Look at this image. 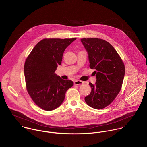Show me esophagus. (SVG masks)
I'll list each match as a JSON object with an SVG mask.
<instances>
[{
  "mask_svg": "<svg viewBox=\"0 0 147 147\" xmlns=\"http://www.w3.org/2000/svg\"><path fill=\"white\" fill-rule=\"evenodd\" d=\"M84 82L83 81H81L80 80H75L74 81V84L76 85H79V84H82Z\"/></svg>",
  "mask_w": 147,
  "mask_h": 147,
  "instance_id": "34e87169",
  "label": "esophagus"
}]
</instances>
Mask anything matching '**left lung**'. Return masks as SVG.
Here are the masks:
<instances>
[{"mask_svg": "<svg viewBox=\"0 0 147 147\" xmlns=\"http://www.w3.org/2000/svg\"><path fill=\"white\" fill-rule=\"evenodd\" d=\"M88 54L90 68L96 78L95 84L89 83L90 95L86 103L95 109L109 106L119 92L125 75V65L116 50L106 41L97 38H82Z\"/></svg>", "mask_w": 147, "mask_h": 147, "instance_id": "8db88e82", "label": "left lung"}]
</instances>
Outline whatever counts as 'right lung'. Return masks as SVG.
I'll return each instance as SVG.
<instances>
[{
    "mask_svg": "<svg viewBox=\"0 0 147 147\" xmlns=\"http://www.w3.org/2000/svg\"><path fill=\"white\" fill-rule=\"evenodd\" d=\"M76 39H43L26 59V90L35 104L43 110L51 111L60 106L66 91L74 85L72 80H63L55 72L61 64L65 49Z\"/></svg>",
    "mask_w": 147,
    "mask_h": 147,
    "instance_id": "obj_1",
    "label": "right lung"
}]
</instances>
